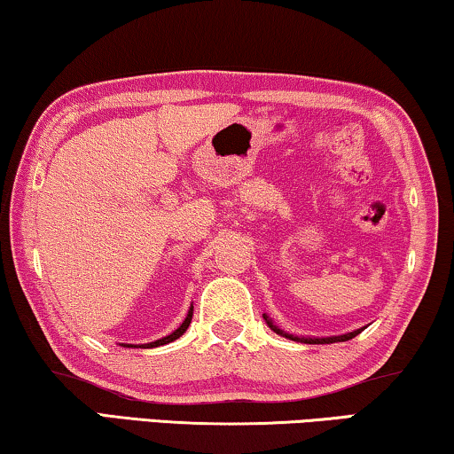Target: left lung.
<instances>
[{"label": "left lung", "instance_id": "8db88e82", "mask_svg": "<svg viewBox=\"0 0 454 454\" xmlns=\"http://www.w3.org/2000/svg\"><path fill=\"white\" fill-rule=\"evenodd\" d=\"M262 317H265V320H267L269 328H270V330H275L277 334H281V336H286V338H292V340H301V342H306V344H330V342H344V340H350V338H355L356 334H361V330H363V328H358V330H355V333H348V334H342V336H328V338H297V336H294V334H287V333H283V330L277 328L275 324L269 320V316L262 314Z\"/></svg>", "mask_w": 454, "mask_h": 454}]
</instances>
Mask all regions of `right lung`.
<instances>
[{"instance_id":"add662e5","label":"right lung","mask_w":454,"mask_h":454,"mask_svg":"<svg viewBox=\"0 0 454 454\" xmlns=\"http://www.w3.org/2000/svg\"><path fill=\"white\" fill-rule=\"evenodd\" d=\"M192 317H193V306L189 308V312H187V317L184 320V324H181V326L175 330L173 334H168V336H165V338H160V340H154V342H151V344H140V347H145V348H153V347H162V344H167V342H173V340H177V338L185 333V330L189 328V324H192ZM124 347H132V344H124Z\"/></svg>"}]
</instances>
